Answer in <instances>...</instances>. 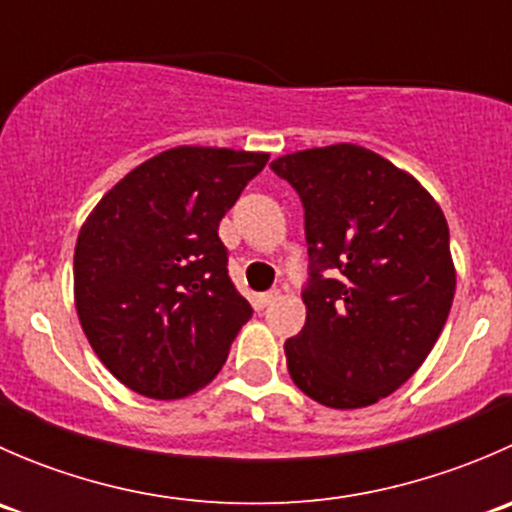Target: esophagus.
Here are the masks:
<instances>
[{"label":"esophagus","instance_id":"1","mask_svg":"<svg viewBox=\"0 0 512 512\" xmlns=\"http://www.w3.org/2000/svg\"><path fill=\"white\" fill-rule=\"evenodd\" d=\"M277 299V292H262V294H257L255 297V302H257V307H267V304H272Z\"/></svg>","mask_w":512,"mask_h":512}]
</instances>
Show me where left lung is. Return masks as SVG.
<instances>
[{"label":"left lung","instance_id":"8db88e82","mask_svg":"<svg viewBox=\"0 0 512 512\" xmlns=\"http://www.w3.org/2000/svg\"><path fill=\"white\" fill-rule=\"evenodd\" d=\"M270 165L302 198L309 245L289 376L322 406L364 409L406 384L443 332L456 294L446 215L414 175L354 143Z\"/></svg>","mask_w":512,"mask_h":512}]
</instances>
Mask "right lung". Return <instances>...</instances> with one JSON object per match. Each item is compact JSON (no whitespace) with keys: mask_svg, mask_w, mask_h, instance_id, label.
<instances>
[{"mask_svg":"<svg viewBox=\"0 0 512 512\" xmlns=\"http://www.w3.org/2000/svg\"><path fill=\"white\" fill-rule=\"evenodd\" d=\"M270 153L178 146L136 165L81 225L74 302L98 359L148 399L223 369L252 307L227 275L220 220Z\"/></svg>","mask_w":512,"mask_h":512,"instance_id":"right-lung-1","label":"right lung"}]
</instances>
